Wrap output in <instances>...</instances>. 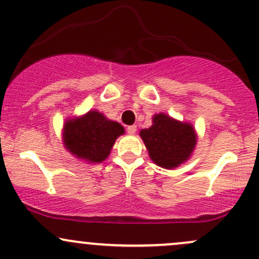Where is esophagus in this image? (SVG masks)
<instances>
[{"instance_id":"esophagus-1","label":"esophagus","mask_w":259,"mask_h":259,"mask_svg":"<svg viewBox=\"0 0 259 259\" xmlns=\"http://www.w3.org/2000/svg\"><path fill=\"white\" fill-rule=\"evenodd\" d=\"M136 130H138V127H136V125H130V126H127V133L132 134V135H134V134L136 133Z\"/></svg>"}]
</instances>
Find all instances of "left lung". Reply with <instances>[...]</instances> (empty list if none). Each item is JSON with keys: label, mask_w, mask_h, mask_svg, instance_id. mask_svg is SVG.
Listing matches in <instances>:
<instances>
[{"label": "left lung", "mask_w": 259, "mask_h": 259, "mask_svg": "<svg viewBox=\"0 0 259 259\" xmlns=\"http://www.w3.org/2000/svg\"><path fill=\"white\" fill-rule=\"evenodd\" d=\"M151 159L159 167L173 169L185 163L194 152L197 135L194 126L169 117L154 114L152 125L140 132Z\"/></svg>", "instance_id": "obj_1"}]
</instances>
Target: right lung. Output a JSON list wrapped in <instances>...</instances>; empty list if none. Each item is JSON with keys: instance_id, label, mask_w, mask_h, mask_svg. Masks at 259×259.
<instances>
[{"instance_id": "right-lung-1", "label": "right lung", "mask_w": 259, "mask_h": 259, "mask_svg": "<svg viewBox=\"0 0 259 259\" xmlns=\"http://www.w3.org/2000/svg\"><path fill=\"white\" fill-rule=\"evenodd\" d=\"M124 127L117 121L107 119L102 113L90 111L79 118L64 123V146L76 158L88 163L105 160L118 136L123 135Z\"/></svg>"}]
</instances>
